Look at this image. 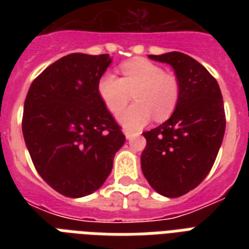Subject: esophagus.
<instances>
[{"instance_id": "esophagus-1", "label": "esophagus", "mask_w": 249, "mask_h": 249, "mask_svg": "<svg viewBox=\"0 0 249 249\" xmlns=\"http://www.w3.org/2000/svg\"><path fill=\"white\" fill-rule=\"evenodd\" d=\"M124 134H125V137H126V140H132L133 137L136 136L134 133L129 132V130H124Z\"/></svg>"}]
</instances>
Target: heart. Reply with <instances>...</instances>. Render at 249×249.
Masks as SVG:
<instances>
[{
	"instance_id": "1",
	"label": "heart",
	"mask_w": 249,
	"mask_h": 249,
	"mask_svg": "<svg viewBox=\"0 0 249 249\" xmlns=\"http://www.w3.org/2000/svg\"><path fill=\"white\" fill-rule=\"evenodd\" d=\"M123 77L105 72L98 80V94L112 113L119 112L134 94L136 103L117 115L125 129L137 130L155 116L165 120L177 107L179 86L177 80L158 64L146 59H133L120 66Z\"/></svg>"
}]
</instances>
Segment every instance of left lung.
<instances>
[{"mask_svg":"<svg viewBox=\"0 0 249 249\" xmlns=\"http://www.w3.org/2000/svg\"><path fill=\"white\" fill-rule=\"evenodd\" d=\"M148 58L173 67L179 97L172 116L143 133L141 168L156 193L178 197L212 169L226 128L224 101L216 79L191 56L172 52Z\"/></svg>","mask_w":249,"mask_h":249,"instance_id":"8db88e82","label":"left lung"}]
</instances>
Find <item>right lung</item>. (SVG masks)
I'll return each mask as SVG.
<instances>
[{
	"label": "right lung",
	"instance_id": "1",
	"mask_svg": "<svg viewBox=\"0 0 249 249\" xmlns=\"http://www.w3.org/2000/svg\"><path fill=\"white\" fill-rule=\"evenodd\" d=\"M111 62L108 54H68L37 76L25 98L21 129L33 165L64 196L97 191L125 142L98 94Z\"/></svg>",
	"mask_w": 249,
	"mask_h": 249
}]
</instances>
